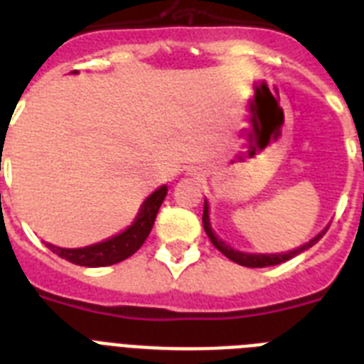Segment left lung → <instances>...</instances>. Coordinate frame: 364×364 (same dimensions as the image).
<instances>
[{
  "label": "left lung",
  "mask_w": 364,
  "mask_h": 364,
  "mask_svg": "<svg viewBox=\"0 0 364 364\" xmlns=\"http://www.w3.org/2000/svg\"><path fill=\"white\" fill-rule=\"evenodd\" d=\"M203 229H205L207 237H209V240L213 244H215V248L218 250V252H222L228 259H231L233 262H237V264H240V267H248V268H264V267H276V264H281V262L289 261V259L296 257V255H300L301 252H305V250H309L311 246H314V244L318 242L320 239L323 237V233L328 231L329 225H326V228L320 231L318 235H314L313 239L309 240V242L301 244V246H298V248L294 250H289V252H281V253H248V252H240V250H235L231 248L229 244H225L224 240L220 239L218 235L215 233V229H213V225H210V216H209V201L205 200V203H203Z\"/></svg>",
  "instance_id": "left-lung-1"
}]
</instances>
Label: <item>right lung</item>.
<instances>
[{
  "instance_id": "1",
  "label": "right lung",
  "mask_w": 364,
  "mask_h": 364,
  "mask_svg": "<svg viewBox=\"0 0 364 364\" xmlns=\"http://www.w3.org/2000/svg\"><path fill=\"white\" fill-rule=\"evenodd\" d=\"M72 73H77V70ZM166 194L168 185H161L159 188H155L142 201V205H140L139 213H136L135 220L131 222V225H127L118 235H112L109 239L102 240V242L83 246V248H60V246H55V244L50 242H46V246L53 253H57L59 257L66 259V261L73 262V264H79V267L96 268L116 264V262L131 257L144 244L149 231L154 228L159 207L164 201Z\"/></svg>"
}]
</instances>
